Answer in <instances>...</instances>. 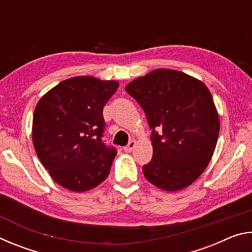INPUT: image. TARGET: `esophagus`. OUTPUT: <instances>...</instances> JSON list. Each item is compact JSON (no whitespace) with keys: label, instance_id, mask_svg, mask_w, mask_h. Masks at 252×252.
Returning a JSON list of instances; mask_svg holds the SVG:
<instances>
[{"label":"esophagus","instance_id":"esophagus-1","mask_svg":"<svg viewBox=\"0 0 252 252\" xmlns=\"http://www.w3.org/2000/svg\"><path fill=\"white\" fill-rule=\"evenodd\" d=\"M135 146H136V142L134 141V140H132V141H130L129 144H127V146L125 147L123 149H125L126 152H131L135 148Z\"/></svg>","mask_w":252,"mask_h":252}]
</instances>
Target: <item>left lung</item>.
<instances>
[{
	"label": "left lung",
	"mask_w": 252,
	"mask_h": 252,
	"mask_svg": "<svg viewBox=\"0 0 252 252\" xmlns=\"http://www.w3.org/2000/svg\"><path fill=\"white\" fill-rule=\"evenodd\" d=\"M153 130L152 160L143 174L164 191L189 187L208 167L218 141L220 119L202 81L181 71L157 69L126 84Z\"/></svg>",
	"instance_id": "obj_1"
}]
</instances>
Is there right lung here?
Returning a JSON list of instances; mask_svg holds the SVG:
<instances>
[{
	"label": "right lung",
	"instance_id": "right-lung-1",
	"mask_svg": "<svg viewBox=\"0 0 252 252\" xmlns=\"http://www.w3.org/2000/svg\"><path fill=\"white\" fill-rule=\"evenodd\" d=\"M116 80L74 76L51 89L33 114L32 141L41 163L65 189L84 192L109 176L117 151L102 142L103 106Z\"/></svg>",
	"mask_w": 252,
	"mask_h": 252
}]
</instances>
